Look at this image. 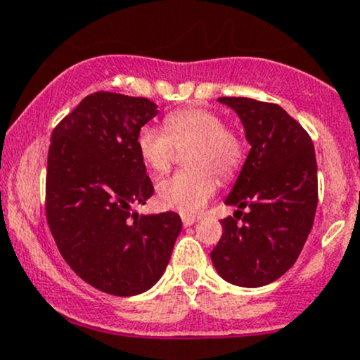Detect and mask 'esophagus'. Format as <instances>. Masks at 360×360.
I'll return each mask as SVG.
<instances>
[{"label": "esophagus", "instance_id": "34e87169", "mask_svg": "<svg viewBox=\"0 0 360 360\" xmlns=\"http://www.w3.org/2000/svg\"><path fill=\"white\" fill-rule=\"evenodd\" d=\"M196 220H198V217H186V214H184V217H183V225L184 226H189V225H193V223L196 221Z\"/></svg>", "mask_w": 360, "mask_h": 360}]
</instances>
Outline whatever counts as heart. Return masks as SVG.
I'll use <instances>...</instances> for the list:
<instances>
[{
  "instance_id": "1",
  "label": "heart",
  "mask_w": 360,
  "mask_h": 360,
  "mask_svg": "<svg viewBox=\"0 0 360 360\" xmlns=\"http://www.w3.org/2000/svg\"><path fill=\"white\" fill-rule=\"evenodd\" d=\"M139 154L154 172H166L177 150H186L189 169L160 179L157 200L162 208L196 214L214 196L217 174L229 181L245 159V142L237 130L225 125L217 111L189 106L166 115L164 130L146 125L137 135Z\"/></svg>"
}]
</instances>
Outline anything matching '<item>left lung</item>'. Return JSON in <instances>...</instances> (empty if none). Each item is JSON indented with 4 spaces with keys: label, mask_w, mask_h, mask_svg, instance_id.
Wrapping results in <instances>:
<instances>
[{
    "label": "left lung",
    "mask_w": 360,
    "mask_h": 360,
    "mask_svg": "<svg viewBox=\"0 0 360 360\" xmlns=\"http://www.w3.org/2000/svg\"><path fill=\"white\" fill-rule=\"evenodd\" d=\"M218 101L237 111L252 148L225 200L238 210L221 220V238L210 255L225 281L259 288L291 269L311 230L318 203L315 147L279 105L230 96ZM243 207L250 212L243 214Z\"/></svg>",
    "instance_id": "8db88e82"
}]
</instances>
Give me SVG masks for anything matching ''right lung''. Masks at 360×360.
<instances>
[{
  "mask_svg": "<svg viewBox=\"0 0 360 360\" xmlns=\"http://www.w3.org/2000/svg\"><path fill=\"white\" fill-rule=\"evenodd\" d=\"M157 115L147 98L98 91L53 128L45 214L57 249L82 281L113 296L147 291L171 259L179 214H142L154 194L137 135Z\"/></svg>",
  "mask_w": 360,
  "mask_h": 360,
  "instance_id": "add662e5",
  "label": "right lung"
}]
</instances>
